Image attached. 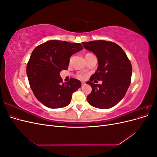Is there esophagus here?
I'll return each instance as SVG.
<instances>
[{
    "mask_svg": "<svg viewBox=\"0 0 157 157\" xmlns=\"http://www.w3.org/2000/svg\"><path fill=\"white\" fill-rule=\"evenodd\" d=\"M81 84H82V86H84V85H85V82H81Z\"/></svg>",
    "mask_w": 157,
    "mask_h": 157,
    "instance_id": "obj_1",
    "label": "esophagus"
}]
</instances>
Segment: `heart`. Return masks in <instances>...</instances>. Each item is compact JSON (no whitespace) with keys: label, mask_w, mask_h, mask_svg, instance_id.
I'll return each mask as SVG.
<instances>
[{"label":"heart","mask_w":157,"mask_h":157,"mask_svg":"<svg viewBox=\"0 0 157 157\" xmlns=\"http://www.w3.org/2000/svg\"><path fill=\"white\" fill-rule=\"evenodd\" d=\"M89 54H87L86 55H89ZM77 77L78 78H80V79H82V78H84V75H82V74H80V73H79V74H78L77 75Z\"/></svg>","instance_id":"1"}]
</instances>
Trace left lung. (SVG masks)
I'll return each instance as SVG.
<instances>
[{
	"label": "left lung",
	"instance_id": "1",
	"mask_svg": "<svg viewBox=\"0 0 157 157\" xmlns=\"http://www.w3.org/2000/svg\"><path fill=\"white\" fill-rule=\"evenodd\" d=\"M85 49L96 56L98 67L86 83L92 87L87 96L90 105L99 109H109L124 97L131 82L132 65L125 52L115 42L94 40L82 42ZM101 80V85L92 82Z\"/></svg>",
	"mask_w": 157,
	"mask_h": 157
}]
</instances>
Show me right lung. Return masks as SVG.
<instances>
[{
  "instance_id": "add662e5",
  "label": "right lung",
  "mask_w": 157,
  "mask_h": 157,
  "mask_svg": "<svg viewBox=\"0 0 157 157\" xmlns=\"http://www.w3.org/2000/svg\"><path fill=\"white\" fill-rule=\"evenodd\" d=\"M80 43L48 40L36 46L27 65V75L36 98L51 109L62 108L71 102L73 92L81 87L78 80L63 83L59 73L68 68L69 58L82 50Z\"/></svg>"
}]
</instances>
